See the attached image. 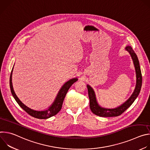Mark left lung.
Returning a JSON list of instances; mask_svg holds the SVG:
<instances>
[{
  "label": "left lung",
  "mask_w": 150,
  "mask_h": 150,
  "mask_svg": "<svg viewBox=\"0 0 150 150\" xmlns=\"http://www.w3.org/2000/svg\"><path fill=\"white\" fill-rule=\"evenodd\" d=\"M125 49L131 54L135 68L137 83L135 90L132 96L130 97V98L126 101H125L123 104H122L121 105L115 109H107L101 108V106L99 105L97 101L94 90L89 85H87L88 97L90 98V109L91 112L97 116H99L101 117H115L122 115L126 109H127L132 105V104L134 102V101L137 98L140 93L142 86V78L138 57L131 46H126Z\"/></svg>",
  "instance_id": "8db88e82"
}]
</instances>
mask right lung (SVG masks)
<instances>
[{
    "mask_svg": "<svg viewBox=\"0 0 150 150\" xmlns=\"http://www.w3.org/2000/svg\"><path fill=\"white\" fill-rule=\"evenodd\" d=\"M13 68L12 69L11 75H10V79H9V85H10V88L11 91V93L16 100V101L18 103L19 105L21 107V108L24 109L28 114H29L30 116L37 118V119H48L52 116H53L56 115L62 109V104L65 98L66 94L69 90V88L71 87V85L78 81V79L76 78L71 79L67 81L65 84H64L60 91H59L55 100L51 106L46 109V110L43 111H37L34 110L33 109H31L29 108L28 107L25 105L24 104H23L22 102L20 101V100L18 98V97L16 96V94L14 92L13 86H12V75L13 72Z\"/></svg>",
    "mask_w": 150,
    "mask_h": 150,
    "instance_id": "obj_1",
    "label": "right lung"
}]
</instances>
